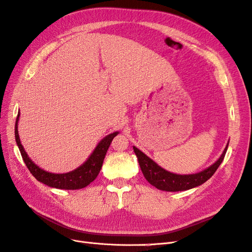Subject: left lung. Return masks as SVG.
Segmentation results:
<instances>
[{"label": "left lung", "mask_w": 252, "mask_h": 252, "mask_svg": "<svg viewBox=\"0 0 252 252\" xmlns=\"http://www.w3.org/2000/svg\"><path fill=\"white\" fill-rule=\"evenodd\" d=\"M227 148L228 145L218 161L210 167H208L207 169H205L199 173L181 175L171 173L161 168V167L156 164L151 158H149L146 155L143 154L140 149L133 146L134 154L138 157L139 164L145 179H146L152 186L157 187L159 190H164V191H183V190H188L202 185L203 183L208 181L212 177L213 173H215L219 168L220 163L223 162Z\"/></svg>", "instance_id": "8db88e82"}]
</instances>
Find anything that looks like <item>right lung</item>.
<instances>
[{
	"label": "right lung",
	"instance_id": "right-lung-1",
	"mask_svg": "<svg viewBox=\"0 0 252 252\" xmlns=\"http://www.w3.org/2000/svg\"><path fill=\"white\" fill-rule=\"evenodd\" d=\"M20 117V112L18 113L17 121H16V127H14V134H16V141L21 151V155L23 158V161L25 162L27 168L32 172L33 177L39 181L42 182L43 184L55 187L59 189H66V190H73V189H81L89 185L91 182L94 181L97 177L98 172H100L102 165L104 162V158L106 156L110 144L119 132H113L109 135L104 138L97 146L94 150L93 155L89 157L87 161L84 163L82 166L75 170L68 172V173H50L41 169L37 167L32 159H30L26 154V151L23 148L18 132V121Z\"/></svg>",
	"mask_w": 252,
	"mask_h": 252
}]
</instances>
